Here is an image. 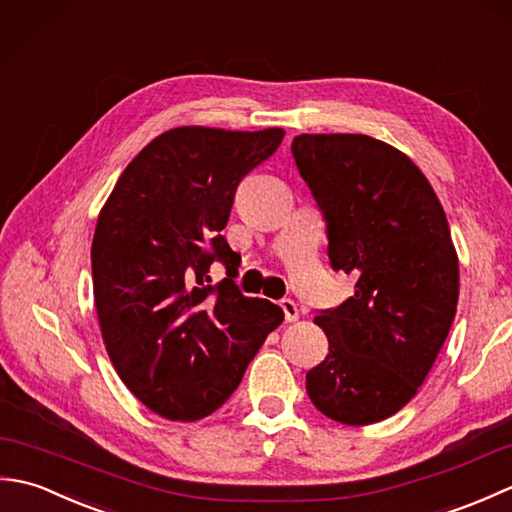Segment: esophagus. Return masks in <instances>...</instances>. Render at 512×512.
Segmentation results:
<instances>
[{"label": "esophagus", "mask_w": 512, "mask_h": 512, "mask_svg": "<svg viewBox=\"0 0 512 512\" xmlns=\"http://www.w3.org/2000/svg\"><path fill=\"white\" fill-rule=\"evenodd\" d=\"M281 310H284V317L288 323H295L299 319V310H297V303L292 299H281Z\"/></svg>", "instance_id": "obj_1"}]
</instances>
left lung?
I'll return each instance as SVG.
<instances>
[{"instance_id":"obj_1","label":"left lung","mask_w":512,"mask_h":512,"mask_svg":"<svg viewBox=\"0 0 512 512\" xmlns=\"http://www.w3.org/2000/svg\"><path fill=\"white\" fill-rule=\"evenodd\" d=\"M292 156L328 222L332 268L356 277L354 297L314 317L330 352L306 389L325 416L363 427L405 407L436 363L458 308V253L436 191L400 149L301 134Z\"/></svg>"}]
</instances>
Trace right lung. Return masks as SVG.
I'll return each instance as SVG.
<instances>
[{
    "label": "right lung",
    "mask_w": 512,
    "mask_h": 512,
    "mask_svg": "<svg viewBox=\"0 0 512 512\" xmlns=\"http://www.w3.org/2000/svg\"><path fill=\"white\" fill-rule=\"evenodd\" d=\"M284 129L176 127L129 162L92 239L94 303L107 356L158 416H211L237 389L284 310L233 284L239 255L222 231L235 191L275 154ZM215 258L229 270L205 275Z\"/></svg>",
    "instance_id": "obj_1"
}]
</instances>
